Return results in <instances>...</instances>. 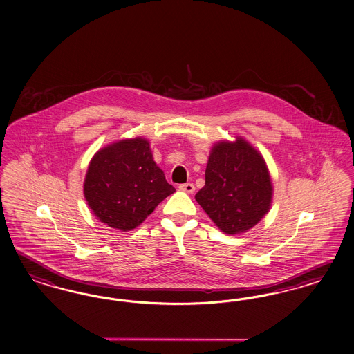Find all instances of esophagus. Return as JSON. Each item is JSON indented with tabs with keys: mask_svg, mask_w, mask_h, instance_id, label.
<instances>
[{
	"mask_svg": "<svg viewBox=\"0 0 354 354\" xmlns=\"http://www.w3.org/2000/svg\"><path fill=\"white\" fill-rule=\"evenodd\" d=\"M179 189L183 192L193 193L194 192V185L192 183H184V184L179 185Z\"/></svg>",
	"mask_w": 354,
	"mask_h": 354,
	"instance_id": "1",
	"label": "esophagus"
}]
</instances>
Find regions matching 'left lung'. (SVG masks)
Returning a JSON list of instances; mask_svg holds the SVG:
<instances>
[{
    "instance_id": "obj_1",
    "label": "left lung",
    "mask_w": 354,
    "mask_h": 354,
    "mask_svg": "<svg viewBox=\"0 0 354 354\" xmlns=\"http://www.w3.org/2000/svg\"><path fill=\"white\" fill-rule=\"evenodd\" d=\"M272 185L262 156L245 140L218 142L196 201L227 235L245 232L266 214Z\"/></svg>"
}]
</instances>
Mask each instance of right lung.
Returning a JSON list of instances; mask_svg holds the SVG:
<instances>
[{
    "label": "right lung",
    "mask_w": 354,
    "mask_h": 354,
    "mask_svg": "<svg viewBox=\"0 0 354 354\" xmlns=\"http://www.w3.org/2000/svg\"><path fill=\"white\" fill-rule=\"evenodd\" d=\"M175 192L153 161L145 139L120 140L97 151L89 163L84 196L97 218L109 227L129 231Z\"/></svg>",
    "instance_id": "add662e5"
}]
</instances>
